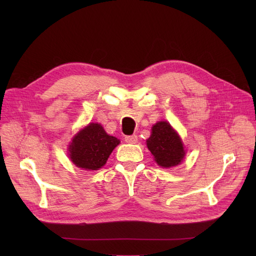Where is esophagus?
<instances>
[{
  "mask_svg": "<svg viewBox=\"0 0 256 256\" xmlns=\"http://www.w3.org/2000/svg\"><path fill=\"white\" fill-rule=\"evenodd\" d=\"M125 142L129 144H136L138 142V136L132 134V136H125Z\"/></svg>",
  "mask_w": 256,
  "mask_h": 256,
  "instance_id": "1",
  "label": "esophagus"
}]
</instances>
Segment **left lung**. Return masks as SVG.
Segmentation results:
<instances>
[{"label": "left lung", "mask_w": 256, "mask_h": 256, "mask_svg": "<svg viewBox=\"0 0 256 256\" xmlns=\"http://www.w3.org/2000/svg\"><path fill=\"white\" fill-rule=\"evenodd\" d=\"M147 147L162 168H172L180 164L184 156V150L180 136L166 122H159L152 126V136Z\"/></svg>", "instance_id": "1"}]
</instances>
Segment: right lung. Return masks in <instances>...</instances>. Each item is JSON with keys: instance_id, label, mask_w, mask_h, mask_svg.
I'll return each mask as SVG.
<instances>
[{"instance_id": "1", "label": "right lung", "mask_w": 256, "mask_h": 256, "mask_svg": "<svg viewBox=\"0 0 256 256\" xmlns=\"http://www.w3.org/2000/svg\"><path fill=\"white\" fill-rule=\"evenodd\" d=\"M120 144L118 138L108 134L102 125L90 124L76 134L69 146L74 164L85 170H98L106 164L111 152Z\"/></svg>"}]
</instances>
